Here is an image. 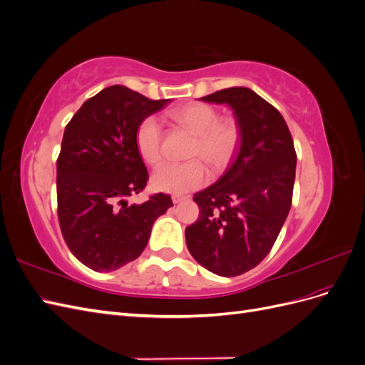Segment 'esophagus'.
<instances>
[{"label": "esophagus", "mask_w": 365, "mask_h": 365, "mask_svg": "<svg viewBox=\"0 0 365 365\" xmlns=\"http://www.w3.org/2000/svg\"><path fill=\"white\" fill-rule=\"evenodd\" d=\"M182 200H185V196H184V195H172V201H173V204H178V202H181Z\"/></svg>", "instance_id": "34e87169"}]
</instances>
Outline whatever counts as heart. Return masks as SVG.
<instances>
[{"mask_svg": "<svg viewBox=\"0 0 365 365\" xmlns=\"http://www.w3.org/2000/svg\"><path fill=\"white\" fill-rule=\"evenodd\" d=\"M170 117L190 129L196 135L190 157L204 158L213 170H222L233 158L240 141V128L235 120H219L213 106L193 102L175 108ZM163 130L155 117L140 121L135 132V145L141 158L155 165L161 160ZM208 172L201 160L185 163H165L152 175L153 189L165 193L182 195L205 184Z\"/></svg>", "mask_w": 365, "mask_h": 365, "instance_id": "b5f03b06", "label": "heart"}]
</instances>
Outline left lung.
<instances>
[{"instance_id": "1", "label": "left lung", "mask_w": 365, "mask_h": 365, "mask_svg": "<svg viewBox=\"0 0 365 365\" xmlns=\"http://www.w3.org/2000/svg\"><path fill=\"white\" fill-rule=\"evenodd\" d=\"M201 101L233 109L240 146L224 176L193 196L201 215L185 228V242L204 268L236 277L268 256L288 217L297 153L282 114L250 88H227Z\"/></svg>"}]
</instances>
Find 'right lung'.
Returning <instances> with one entry per match:
<instances>
[{
  "mask_svg": "<svg viewBox=\"0 0 365 365\" xmlns=\"http://www.w3.org/2000/svg\"><path fill=\"white\" fill-rule=\"evenodd\" d=\"M168 102L113 85L88 98L65 128L56 163L58 217L65 244L88 268L109 272L135 260L153 222L173 205L164 193L143 204L126 201L149 180L137 128Z\"/></svg>",
  "mask_w": 365,
  "mask_h": 365,
  "instance_id": "add662e5",
  "label": "right lung"
}]
</instances>
